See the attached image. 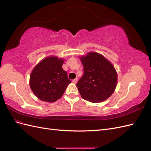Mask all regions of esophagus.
Returning <instances> with one entry per match:
<instances>
[{
	"label": "esophagus",
	"mask_w": 151,
	"mask_h": 151,
	"mask_svg": "<svg viewBox=\"0 0 151 151\" xmlns=\"http://www.w3.org/2000/svg\"><path fill=\"white\" fill-rule=\"evenodd\" d=\"M77 81H78V79H77V78L74 79V80H72V82H73V83H74V84H76V83H77Z\"/></svg>",
	"instance_id": "34e87169"
}]
</instances>
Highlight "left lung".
I'll use <instances>...</instances> for the list:
<instances>
[{
  "mask_svg": "<svg viewBox=\"0 0 151 151\" xmlns=\"http://www.w3.org/2000/svg\"><path fill=\"white\" fill-rule=\"evenodd\" d=\"M84 74L76 84L81 97L92 103H99L111 96L117 84L115 67L101 54L89 52L80 57Z\"/></svg>",
  "mask_w": 151,
  "mask_h": 151,
  "instance_id": "8db88e82",
  "label": "left lung"
}]
</instances>
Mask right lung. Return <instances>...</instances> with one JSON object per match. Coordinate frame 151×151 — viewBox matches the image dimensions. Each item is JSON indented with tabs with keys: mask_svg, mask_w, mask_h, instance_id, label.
<instances>
[{
	"mask_svg": "<svg viewBox=\"0 0 151 151\" xmlns=\"http://www.w3.org/2000/svg\"><path fill=\"white\" fill-rule=\"evenodd\" d=\"M64 60L48 57L36 65L31 73L29 86L35 95L43 101L60 99L71 81L62 68Z\"/></svg>",
	"mask_w": 151,
	"mask_h": 151,
	"instance_id": "obj_1",
	"label": "right lung"
}]
</instances>
